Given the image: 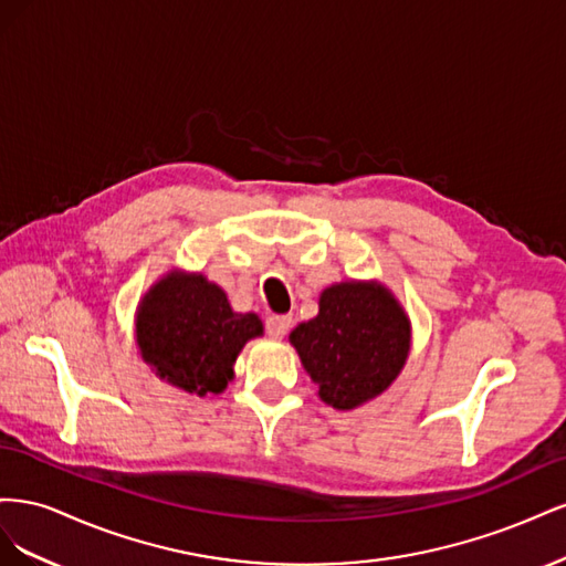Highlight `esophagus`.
<instances>
[{"label":"esophagus","mask_w":566,"mask_h":566,"mask_svg":"<svg viewBox=\"0 0 566 566\" xmlns=\"http://www.w3.org/2000/svg\"><path fill=\"white\" fill-rule=\"evenodd\" d=\"M290 325H293V318H290L287 314H271V316L266 318V333H269L271 337L281 339V337L290 331Z\"/></svg>","instance_id":"34e87169"}]
</instances>
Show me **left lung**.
I'll list each match as a JSON object with an SVG mask.
<instances>
[{"instance_id": "left-lung-1", "label": "left lung", "mask_w": 566, "mask_h": 566, "mask_svg": "<svg viewBox=\"0 0 566 566\" xmlns=\"http://www.w3.org/2000/svg\"><path fill=\"white\" fill-rule=\"evenodd\" d=\"M318 397L349 410L382 394L406 364L410 323L385 287L339 283L323 290L318 316L290 333Z\"/></svg>"}]
</instances>
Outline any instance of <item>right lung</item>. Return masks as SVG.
<instances>
[{
    "mask_svg": "<svg viewBox=\"0 0 566 566\" xmlns=\"http://www.w3.org/2000/svg\"><path fill=\"white\" fill-rule=\"evenodd\" d=\"M262 335L254 314H235L224 290L202 276L163 279L136 314L144 361L184 391L219 394L233 378L238 352Z\"/></svg>",
    "mask_w": 566,
    "mask_h": 566,
    "instance_id": "obj_1",
    "label": "right lung"
}]
</instances>
